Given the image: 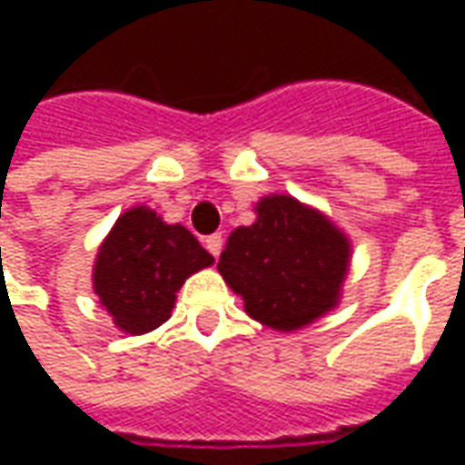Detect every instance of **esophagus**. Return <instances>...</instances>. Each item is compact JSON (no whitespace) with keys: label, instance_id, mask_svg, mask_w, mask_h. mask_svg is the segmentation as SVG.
Instances as JSON below:
<instances>
[{"label":"esophagus","instance_id":"1","mask_svg":"<svg viewBox=\"0 0 465 465\" xmlns=\"http://www.w3.org/2000/svg\"><path fill=\"white\" fill-rule=\"evenodd\" d=\"M203 246H206V252L212 253L213 259H219V253H222V246H223L222 233H213V236H206V242H203Z\"/></svg>","mask_w":465,"mask_h":465}]
</instances>
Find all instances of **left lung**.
I'll return each instance as SVG.
<instances>
[{"label": "left lung", "mask_w": 465, "mask_h": 465, "mask_svg": "<svg viewBox=\"0 0 465 465\" xmlns=\"http://www.w3.org/2000/svg\"><path fill=\"white\" fill-rule=\"evenodd\" d=\"M256 222L229 233L219 273L253 322L293 333L341 302L351 239L319 209L289 193L262 196Z\"/></svg>", "instance_id": "left-lung-1"}]
</instances>
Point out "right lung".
<instances>
[{"label":"right lung","instance_id":"obj_1","mask_svg":"<svg viewBox=\"0 0 465 465\" xmlns=\"http://www.w3.org/2000/svg\"><path fill=\"white\" fill-rule=\"evenodd\" d=\"M212 263L186 226L166 223L149 206H132L99 246L92 286L116 329L142 336L169 322L183 282Z\"/></svg>","mask_w":465,"mask_h":465}]
</instances>
